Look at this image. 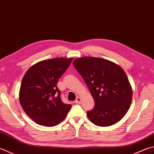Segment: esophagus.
<instances>
[{"label":"esophagus","instance_id":"1","mask_svg":"<svg viewBox=\"0 0 154 154\" xmlns=\"http://www.w3.org/2000/svg\"><path fill=\"white\" fill-rule=\"evenodd\" d=\"M81 102H82V98L79 97H77L76 100H75V103H76V104H80Z\"/></svg>","mask_w":154,"mask_h":154}]
</instances>
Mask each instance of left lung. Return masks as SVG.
Masks as SVG:
<instances>
[{
	"label": "left lung",
	"instance_id": "left-lung-1",
	"mask_svg": "<svg viewBox=\"0 0 154 154\" xmlns=\"http://www.w3.org/2000/svg\"><path fill=\"white\" fill-rule=\"evenodd\" d=\"M73 65L83 77L94 100V107L87 112L90 121L108 127L123 118L130 108L133 91L121 66L104 58H77Z\"/></svg>",
	"mask_w": 154,
	"mask_h": 154
}]
</instances>
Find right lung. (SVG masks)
I'll return each instance as SVG.
<instances>
[{
  "label": "right lung",
  "mask_w": 154,
  "mask_h": 154,
  "mask_svg": "<svg viewBox=\"0 0 154 154\" xmlns=\"http://www.w3.org/2000/svg\"><path fill=\"white\" fill-rule=\"evenodd\" d=\"M72 60L55 58L40 61L31 66L24 75L19 101L25 112L35 123L54 127L67 115L72 106L62 102L57 85Z\"/></svg>",
  "instance_id": "right-lung-1"
}]
</instances>
